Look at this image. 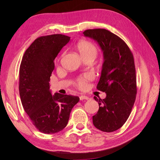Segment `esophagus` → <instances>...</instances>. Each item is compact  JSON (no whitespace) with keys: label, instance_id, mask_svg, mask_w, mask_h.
Returning <instances> with one entry per match:
<instances>
[{"label":"esophagus","instance_id":"esophagus-1","mask_svg":"<svg viewBox=\"0 0 160 160\" xmlns=\"http://www.w3.org/2000/svg\"><path fill=\"white\" fill-rule=\"evenodd\" d=\"M79 99H80V100H83V99L88 100V99H89V98L86 95H81L79 97Z\"/></svg>","mask_w":160,"mask_h":160}]
</instances>
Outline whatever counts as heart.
Returning <instances> with one entry per match:
<instances>
[{
  "label": "heart",
  "mask_w": 160,
  "mask_h": 160,
  "mask_svg": "<svg viewBox=\"0 0 160 160\" xmlns=\"http://www.w3.org/2000/svg\"><path fill=\"white\" fill-rule=\"evenodd\" d=\"M76 49L79 52L80 55L82 58L86 57H91L93 59L98 53V48L93 44L88 41H81L77 43L76 46ZM89 79V76L88 75H85L79 77L77 79L76 85L80 89H83L85 88L87 81Z\"/></svg>",
  "instance_id": "1"
}]
</instances>
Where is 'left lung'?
Masks as SVG:
<instances>
[{"label":"left lung","instance_id":"obj_1","mask_svg":"<svg viewBox=\"0 0 160 160\" xmlns=\"http://www.w3.org/2000/svg\"><path fill=\"white\" fill-rule=\"evenodd\" d=\"M83 34L98 42L103 52L104 62L97 88L107 95L103 99L94 97L99 108L93 116V123L102 132H113L126 122L136 98L133 55L124 41L104 28L85 30Z\"/></svg>","mask_w":160,"mask_h":160}]
</instances>
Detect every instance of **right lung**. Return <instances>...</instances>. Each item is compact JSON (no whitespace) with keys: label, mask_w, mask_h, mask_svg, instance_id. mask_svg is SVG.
<instances>
[{"label":"right lung","mask_w":160,"mask_h":160,"mask_svg":"<svg viewBox=\"0 0 160 160\" xmlns=\"http://www.w3.org/2000/svg\"><path fill=\"white\" fill-rule=\"evenodd\" d=\"M70 37L61 34L42 36L26 50L19 69V93L31 122L39 132L52 134L63 129L70 113L79 102L77 96L56 93L49 83L54 60Z\"/></svg>","instance_id":"right-lung-1"}]
</instances>
